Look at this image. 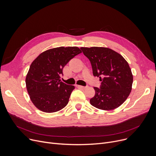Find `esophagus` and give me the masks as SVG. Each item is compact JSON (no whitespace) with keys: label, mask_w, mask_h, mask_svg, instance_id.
I'll return each mask as SVG.
<instances>
[{"label":"esophagus","mask_w":156,"mask_h":156,"mask_svg":"<svg viewBox=\"0 0 156 156\" xmlns=\"http://www.w3.org/2000/svg\"><path fill=\"white\" fill-rule=\"evenodd\" d=\"M76 87L78 88H82V89H85L86 88V87H84V86H81V85H76Z\"/></svg>","instance_id":"esophagus-1"}]
</instances>
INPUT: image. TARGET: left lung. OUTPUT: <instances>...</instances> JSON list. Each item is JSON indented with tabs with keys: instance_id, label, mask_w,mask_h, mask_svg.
I'll return each mask as SVG.
<instances>
[{
	"instance_id": "8db88e82",
	"label": "left lung",
	"mask_w": 156,
	"mask_h": 156,
	"mask_svg": "<svg viewBox=\"0 0 156 156\" xmlns=\"http://www.w3.org/2000/svg\"><path fill=\"white\" fill-rule=\"evenodd\" d=\"M90 61L93 75L99 77L101 85L94 87L95 94L90 99L91 105L102 110L118 108L129 96L133 75L128 63L119 54L109 48L81 47Z\"/></svg>"
}]
</instances>
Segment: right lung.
<instances>
[{"label":"right lung","mask_w":156,"mask_h":156,"mask_svg":"<svg viewBox=\"0 0 156 156\" xmlns=\"http://www.w3.org/2000/svg\"><path fill=\"white\" fill-rule=\"evenodd\" d=\"M81 51L76 47H60L40 54L31 63L26 78L30 99L45 112L60 111L66 105L75 87L61 81L62 69Z\"/></svg>","instance_id":"right-lung-1"}]
</instances>
